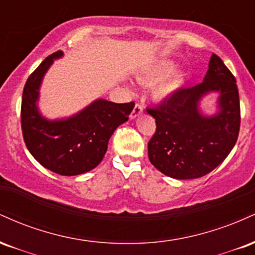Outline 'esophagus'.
<instances>
[{
    "label": "esophagus",
    "mask_w": 255,
    "mask_h": 255,
    "mask_svg": "<svg viewBox=\"0 0 255 255\" xmlns=\"http://www.w3.org/2000/svg\"><path fill=\"white\" fill-rule=\"evenodd\" d=\"M142 110H144V108H142V105L139 104V103H136L135 107H134L133 111H131V114H130V119H135V118H137V116H139V115H141Z\"/></svg>",
    "instance_id": "esophagus-1"
}]
</instances>
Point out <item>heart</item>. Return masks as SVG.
<instances>
[{
    "instance_id": "obj_1",
    "label": "heart",
    "mask_w": 255,
    "mask_h": 255,
    "mask_svg": "<svg viewBox=\"0 0 255 255\" xmlns=\"http://www.w3.org/2000/svg\"><path fill=\"white\" fill-rule=\"evenodd\" d=\"M172 69V63L169 61H164L153 66L150 71H147L144 74V79L146 81H156L159 79L164 78L168 73H170ZM183 83V75L180 72H174L170 75H168L164 80L160 81L159 84L154 87L153 96L156 99L163 101V99L169 98L174 95L176 91L180 89Z\"/></svg>"
}]
</instances>
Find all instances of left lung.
Returning a JSON list of instances; mask_svg holds the SVG:
<instances>
[{
    "label": "left lung",
    "mask_w": 255,
    "mask_h": 255,
    "mask_svg": "<svg viewBox=\"0 0 255 255\" xmlns=\"http://www.w3.org/2000/svg\"><path fill=\"white\" fill-rule=\"evenodd\" d=\"M210 92L220 93V110L207 118L198 110V102ZM147 113L156 120V133L147 145L152 165L177 180L205 176L238 141L241 114L236 79L212 54L203 83L176 91Z\"/></svg>",
    "instance_id": "1"
}]
</instances>
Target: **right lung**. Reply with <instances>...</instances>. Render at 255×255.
<instances>
[{"mask_svg":"<svg viewBox=\"0 0 255 255\" xmlns=\"http://www.w3.org/2000/svg\"><path fill=\"white\" fill-rule=\"evenodd\" d=\"M49 55L26 81L21 102V129L26 147L44 168L63 176H75L95 169L103 159L110 136L128 121L134 103H113L97 99L77 115L46 120L39 114L37 101L43 77L55 58Z\"/></svg>","mask_w":255,"mask_h":255,"instance_id":"1","label":"right lung"}]
</instances>
